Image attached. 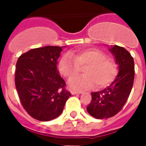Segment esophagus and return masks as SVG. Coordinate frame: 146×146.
Instances as JSON below:
<instances>
[{
    "label": "esophagus",
    "mask_w": 146,
    "mask_h": 146,
    "mask_svg": "<svg viewBox=\"0 0 146 146\" xmlns=\"http://www.w3.org/2000/svg\"><path fill=\"white\" fill-rule=\"evenodd\" d=\"M82 92H79V91H75V90H72L71 91V94L72 95H76V94H81Z\"/></svg>",
    "instance_id": "1"
}]
</instances>
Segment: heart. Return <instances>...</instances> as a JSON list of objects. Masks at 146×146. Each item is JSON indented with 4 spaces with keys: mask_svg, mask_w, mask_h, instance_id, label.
<instances>
[{
    "mask_svg": "<svg viewBox=\"0 0 146 146\" xmlns=\"http://www.w3.org/2000/svg\"><path fill=\"white\" fill-rule=\"evenodd\" d=\"M85 67L82 76L75 77ZM58 70L62 75L71 78L69 85L71 88L84 90L96 88H104L113 82L117 73V66L111 58L96 48H85L66 53L58 62Z\"/></svg>",
    "mask_w": 146,
    "mask_h": 146,
    "instance_id": "1",
    "label": "heart"
}]
</instances>
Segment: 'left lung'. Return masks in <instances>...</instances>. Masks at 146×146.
Instances as JSON below:
<instances>
[{"label": "left lung", "instance_id": "8db88e82", "mask_svg": "<svg viewBox=\"0 0 146 146\" xmlns=\"http://www.w3.org/2000/svg\"><path fill=\"white\" fill-rule=\"evenodd\" d=\"M110 51L116 58L119 73L108 88L92 93V101L87 110L97 119L110 118L122 110L131 92L135 79L134 58L129 51L118 45H114Z\"/></svg>", "mask_w": 146, "mask_h": 146}]
</instances>
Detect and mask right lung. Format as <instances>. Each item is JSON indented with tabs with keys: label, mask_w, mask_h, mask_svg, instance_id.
Here are the masks:
<instances>
[{
	"label": "right lung",
	"mask_w": 146,
	"mask_h": 146,
	"mask_svg": "<svg viewBox=\"0 0 146 146\" xmlns=\"http://www.w3.org/2000/svg\"><path fill=\"white\" fill-rule=\"evenodd\" d=\"M62 51L58 46L33 48L21 54L16 62L15 83L21 104L40 121L59 116L71 95L57 70Z\"/></svg>",
	"instance_id": "1"
}]
</instances>
